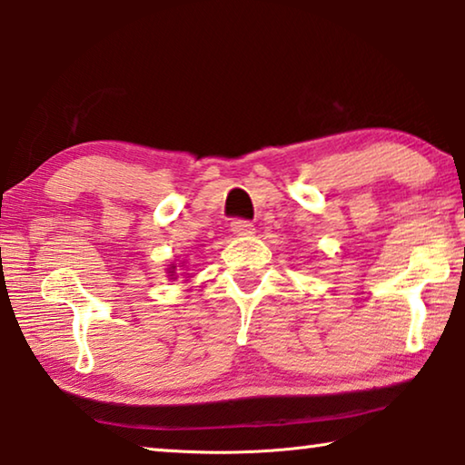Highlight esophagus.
Instances as JSON below:
<instances>
[{"mask_svg": "<svg viewBox=\"0 0 465 465\" xmlns=\"http://www.w3.org/2000/svg\"><path fill=\"white\" fill-rule=\"evenodd\" d=\"M232 232L235 235H252L254 233V225H252L250 222H243V219H235V222L232 223Z\"/></svg>", "mask_w": 465, "mask_h": 465, "instance_id": "34e87169", "label": "esophagus"}]
</instances>
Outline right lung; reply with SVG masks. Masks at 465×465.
<instances>
[{
	"label": "right lung",
	"mask_w": 465,
	"mask_h": 465,
	"mask_svg": "<svg viewBox=\"0 0 465 465\" xmlns=\"http://www.w3.org/2000/svg\"><path fill=\"white\" fill-rule=\"evenodd\" d=\"M168 277H170V279H174V281L178 279V274H176V264H170V266H168ZM186 281H188V279H186Z\"/></svg>",
	"instance_id": "right-lung-1"
}]
</instances>
